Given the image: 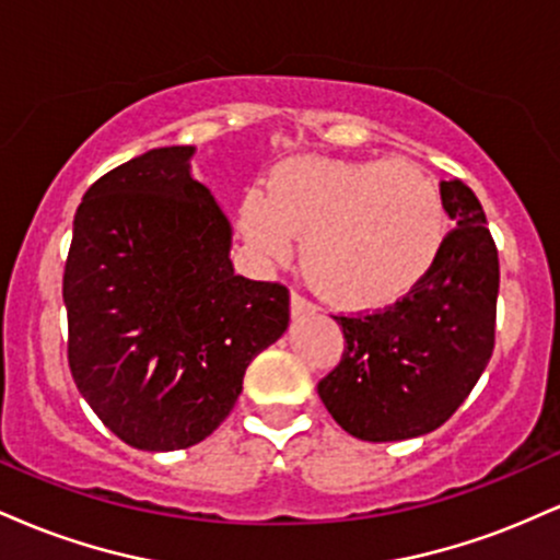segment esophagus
<instances>
[{
    "label": "esophagus",
    "mask_w": 560,
    "mask_h": 560,
    "mask_svg": "<svg viewBox=\"0 0 560 560\" xmlns=\"http://www.w3.org/2000/svg\"><path fill=\"white\" fill-rule=\"evenodd\" d=\"M292 316L300 318V316H311V313H316V305H313L311 300L302 298L300 292H292Z\"/></svg>",
    "instance_id": "34e87169"
}]
</instances>
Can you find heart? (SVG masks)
<instances>
[{"label":"heart","instance_id":"1","mask_svg":"<svg viewBox=\"0 0 560 560\" xmlns=\"http://www.w3.org/2000/svg\"><path fill=\"white\" fill-rule=\"evenodd\" d=\"M240 231L268 260L292 255L345 307L400 300L432 271L447 240L440 186L405 160L292 158L242 199Z\"/></svg>","mask_w":560,"mask_h":560}]
</instances>
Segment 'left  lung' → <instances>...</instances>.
I'll return each instance as SVG.
<instances>
[{
  "label": "left lung",
  "instance_id": "1",
  "mask_svg": "<svg viewBox=\"0 0 560 560\" xmlns=\"http://www.w3.org/2000/svg\"><path fill=\"white\" fill-rule=\"evenodd\" d=\"M455 226L423 279L384 311L334 316L345 352L318 395L347 434L410 440L442 427L494 350L500 262L485 210L464 182H442Z\"/></svg>",
  "mask_w": 560,
  "mask_h": 560
}]
</instances>
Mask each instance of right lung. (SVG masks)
Returning a JSON list of instances; mask_svg holds the SVG:
<instances>
[{"mask_svg": "<svg viewBox=\"0 0 560 560\" xmlns=\"http://www.w3.org/2000/svg\"><path fill=\"white\" fill-rule=\"evenodd\" d=\"M195 147H160L89 186L62 300L68 363L100 421L137 450L221 427L249 361L289 326V289L229 260L231 226L191 178Z\"/></svg>", "mask_w": 560, "mask_h": 560, "instance_id": "1", "label": "right lung"}]
</instances>
